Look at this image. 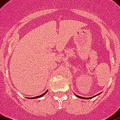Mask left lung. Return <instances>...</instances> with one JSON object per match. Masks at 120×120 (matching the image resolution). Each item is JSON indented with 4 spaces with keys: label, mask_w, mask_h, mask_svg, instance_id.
<instances>
[{
    "label": "left lung",
    "mask_w": 120,
    "mask_h": 120,
    "mask_svg": "<svg viewBox=\"0 0 120 120\" xmlns=\"http://www.w3.org/2000/svg\"><path fill=\"white\" fill-rule=\"evenodd\" d=\"M100 93H100L98 94H96V95H95V96H94L91 97V98H84V97L79 96H78V95H76V97H78V98H80V99H91V98H94V97L97 96H98V95L100 94Z\"/></svg>",
    "instance_id": "left-lung-1"
}]
</instances>
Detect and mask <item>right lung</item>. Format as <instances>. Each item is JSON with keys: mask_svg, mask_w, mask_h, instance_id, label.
Returning <instances> with one entry per match:
<instances>
[{"mask_svg": "<svg viewBox=\"0 0 120 120\" xmlns=\"http://www.w3.org/2000/svg\"><path fill=\"white\" fill-rule=\"evenodd\" d=\"M47 91H48V90H47V91H45V93H43V94H42L41 95H40V96H36V97H34V98H27V99H37V98H41V97H42V96H44V95L45 94L47 93Z\"/></svg>", "mask_w": 120, "mask_h": 120, "instance_id": "add662e5", "label": "right lung"}]
</instances>
